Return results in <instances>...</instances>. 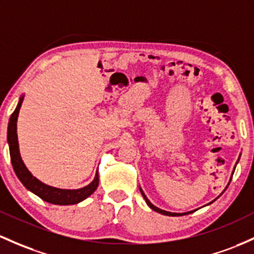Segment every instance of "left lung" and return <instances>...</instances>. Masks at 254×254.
<instances>
[{
  "instance_id": "8db88e82",
  "label": "left lung",
  "mask_w": 254,
  "mask_h": 254,
  "mask_svg": "<svg viewBox=\"0 0 254 254\" xmlns=\"http://www.w3.org/2000/svg\"><path fill=\"white\" fill-rule=\"evenodd\" d=\"M140 190H141L142 196H143V197H144V200H146L147 205H148L149 207L152 208V210H154L155 212H159V213H161V214H165V216H172V217H175V216H183V214H189V213H190V212H186V213H174V212H168V211L160 210V208H158L157 206H154L153 204H150V201H149L148 199H147V196H146V195H144L143 191H142V189H141V188H140Z\"/></svg>"
}]
</instances>
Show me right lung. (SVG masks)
I'll return each mask as SVG.
<instances>
[{"instance_id":"add662e5","label":"right lung","mask_w":254,"mask_h":254,"mask_svg":"<svg viewBox=\"0 0 254 254\" xmlns=\"http://www.w3.org/2000/svg\"><path fill=\"white\" fill-rule=\"evenodd\" d=\"M21 104H23V97L19 100V104L16 106L15 111L10 116L7 133L8 143H9L10 161H12L14 172H15L16 176L20 180V182L29 190H31L33 194L40 196L42 200L54 205L78 204L82 200L90 196L95 191L97 186H99V174L97 172L95 175V178H94V181L90 185L84 187V188L76 189V190H67V189H58L54 188V187H49L40 182L37 178H35L30 174V171L26 169L23 160H21L20 153H19L18 136H16V121H18V114L19 110L21 107Z\"/></svg>"}]
</instances>
